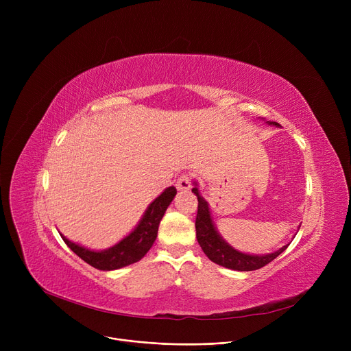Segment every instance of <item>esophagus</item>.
Segmentation results:
<instances>
[{"label":"esophagus","instance_id":"obj_1","mask_svg":"<svg viewBox=\"0 0 351 351\" xmlns=\"http://www.w3.org/2000/svg\"><path fill=\"white\" fill-rule=\"evenodd\" d=\"M178 191H189L192 188V178L191 175H182L176 182Z\"/></svg>","mask_w":351,"mask_h":351}]
</instances>
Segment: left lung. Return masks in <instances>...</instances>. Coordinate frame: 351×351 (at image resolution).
<instances>
[{
    "instance_id": "1",
    "label": "left lung",
    "mask_w": 351,
    "mask_h": 351,
    "mask_svg": "<svg viewBox=\"0 0 351 351\" xmlns=\"http://www.w3.org/2000/svg\"><path fill=\"white\" fill-rule=\"evenodd\" d=\"M269 123L278 125L276 122H269ZM192 192L197 196V215H196V222H195L196 239L202 250H204V253L213 263L232 269V270L250 271V270H257L266 266L287 249L289 245L280 247L279 250H276L273 253L262 254V256L247 254L233 249L229 243L223 241V237L217 233L209 212L208 202L200 196L196 182Z\"/></svg>"
}]
</instances>
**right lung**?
Here are the masks:
<instances>
[{
  "label": "right lung",
  "instance_id": "add662e5",
  "mask_svg": "<svg viewBox=\"0 0 351 351\" xmlns=\"http://www.w3.org/2000/svg\"><path fill=\"white\" fill-rule=\"evenodd\" d=\"M175 195L176 189L173 186L166 188L152 204L147 206L142 219L139 220L138 226L126 237H123L119 243L109 249L101 252L90 250L68 241V239L61 233L60 234L62 237V241L66 243V246L92 267H95L98 270H117L129 266L139 262L147 253V250L152 247L158 236V228L160 220L166 209L171 205V202L173 200Z\"/></svg>",
  "mask_w": 351,
  "mask_h": 351
}]
</instances>
